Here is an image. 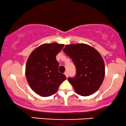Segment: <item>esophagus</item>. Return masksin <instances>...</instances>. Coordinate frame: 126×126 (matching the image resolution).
I'll return each instance as SVG.
<instances>
[{
    "instance_id": "34e87169",
    "label": "esophagus",
    "mask_w": 126,
    "mask_h": 126,
    "mask_svg": "<svg viewBox=\"0 0 126 126\" xmlns=\"http://www.w3.org/2000/svg\"><path fill=\"white\" fill-rule=\"evenodd\" d=\"M64 75H65V76H66V78L68 77V73H67V72H64Z\"/></svg>"
}]
</instances>
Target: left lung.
Returning a JSON list of instances; mask_svg holds the SVG:
<instances>
[{"mask_svg":"<svg viewBox=\"0 0 126 126\" xmlns=\"http://www.w3.org/2000/svg\"><path fill=\"white\" fill-rule=\"evenodd\" d=\"M63 51L72 59L76 75L68 81L76 93L89 96L99 89L105 76V64L102 56L92 46L86 44L66 45Z\"/></svg>","mask_w":126,"mask_h":126,"instance_id":"left-lung-1","label":"left lung"}]
</instances>
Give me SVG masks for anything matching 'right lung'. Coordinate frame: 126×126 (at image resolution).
<instances>
[{"mask_svg":"<svg viewBox=\"0 0 126 126\" xmlns=\"http://www.w3.org/2000/svg\"><path fill=\"white\" fill-rule=\"evenodd\" d=\"M64 44L53 43L40 45L29 56L25 67L27 80L32 90L43 97L56 93L59 85L66 79L59 72L56 56Z\"/></svg>","mask_w":126,"mask_h":126,"instance_id":"add662e5","label":"right lung"}]
</instances>
